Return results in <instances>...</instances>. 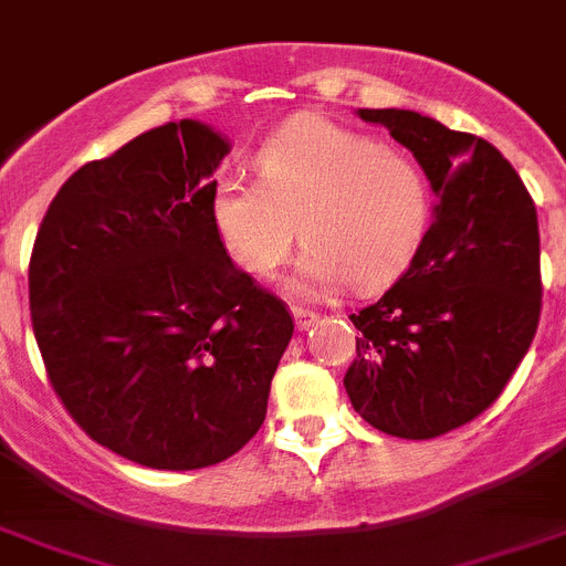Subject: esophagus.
Returning <instances> with one entry per match:
<instances>
[{"mask_svg": "<svg viewBox=\"0 0 566 566\" xmlns=\"http://www.w3.org/2000/svg\"><path fill=\"white\" fill-rule=\"evenodd\" d=\"M292 315H294V326L301 332L312 329L317 321H321V315L317 312H312V308H303V306H292Z\"/></svg>", "mask_w": 566, "mask_h": 566, "instance_id": "34e87169", "label": "esophagus"}]
</instances>
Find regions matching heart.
<instances>
[{"label": "heart", "mask_w": 566, "mask_h": 566, "mask_svg": "<svg viewBox=\"0 0 566 566\" xmlns=\"http://www.w3.org/2000/svg\"><path fill=\"white\" fill-rule=\"evenodd\" d=\"M258 182L220 177L209 217L237 269L269 277L306 243L289 286L378 292L412 265L432 223V188L418 159L332 119L301 114L254 151Z\"/></svg>", "instance_id": "1"}]
</instances>
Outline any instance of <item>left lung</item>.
Here are the masks:
<instances>
[{
	"instance_id": "left-lung-1",
	"label": "left lung",
	"mask_w": 566,
	"mask_h": 566,
	"mask_svg": "<svg viewBox=\"0 0 566 566\" xmlns=\"http://www.w3.org/2000/svg\"><path fill=\"white\" fill-rule=\"evenodd\" d=\"M389 128L432 186V226L403 277L352 315L357 357L343 386L355 412L427 441L504 392L541 317L538 214L504 154L403 108H360Z\"/></svg>"
}]
</instances>
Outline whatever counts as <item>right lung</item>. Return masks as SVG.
<instances>
[{
    "instance_id": "right-lung-1",
    "label": "right lung",
    "mask_w": 566,
    "mask_h": 566,
    "mask_svg": "<svg viewBox=\"0 0 566 566\" xmlns=\"http://www.w3.org/2000/svg\"><path fill=\"white\" fill-rule=\"evenodd\" d=\"M231 151L180 119L67 177L36 231L33 337L67 415L151 470H200L245 447L292 340L286 303L240 272L211 229Z\"/></svg>"
}]
</instances>
